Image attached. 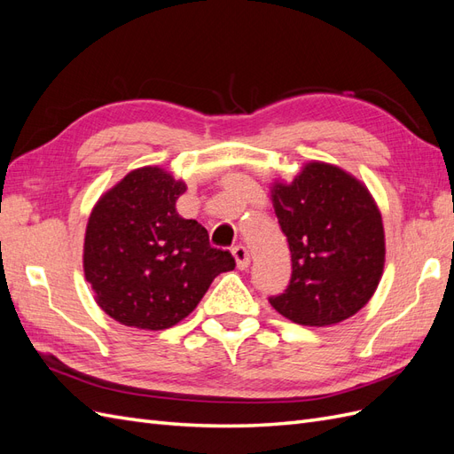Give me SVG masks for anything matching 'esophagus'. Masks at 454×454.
I'll list each match as a JSON object with an SVG mask.
<instances>
[{"label": "esophagus", "instance_id": "obj_1", "mask_svg": "<svg viewBox=\"0 0 454 454\" xmlns=\"http://www.w3.org/2000/svg\"><path fill=\"white\" fill-rule=\"evenodd\" d=\"M232 255H235V261H237V267L239 269H248L250 267V254H248V250L244 248L242 244H239V246H235V248H232Z\"/></svg>", "mask_w": 454, "mask_h": 454}]
</instances>
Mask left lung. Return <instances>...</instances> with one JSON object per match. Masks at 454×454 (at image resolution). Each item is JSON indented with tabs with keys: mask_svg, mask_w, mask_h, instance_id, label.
<instances>
[{
	"mask_svg": "<svg viewBox=\"0 0 454 454\" xmlns=\"http://www.w3.org/2000/svg\"><path fill=\"white\" fill-rule=\"evenodd\" d=\"M292 252V278L269 303L301 325H333L373 297L384 269V229L367 187L333 164L307 162L270 187Z\"/></svg>",
	"mask_w": 454,
	"mask_h": 454,
	"instance_id": "8db88e82",
	"label": "left lung"
}]
</instances>
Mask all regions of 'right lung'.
<instances>
[{
  "label": "right lung",
  "instance_id": "right-lung-1",
  "mask_svg": "<svg viewBox=\"0 0 454 454\" xmlns=\"http://www.w3.org/2000/svg\"><path fill=\"white\" fill-rule=\"evenodd\" d=\"M185 182L159 167L129 172L94 204L83 269L98 307L122 325L167 329L195 310L219 272L235 269L195 219L176 210Z\"/></svg>",
  "mask_w": 454,
  "mask_h": 454
}]
</instances>
